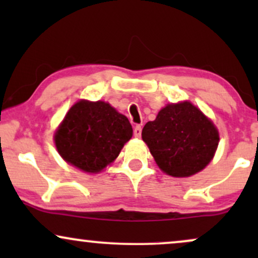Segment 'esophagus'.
Returning a JSON list of instances; mask_svg holds the SVG:
<instances>
[{"label":"esophagus","mask_w":258,"mask_h":258,"mask_svg":"<svg viewBox=\"0 0 258 258\" xmlns=\"http://www.w3.org/2000/svg\"><path fill=\"white\" fill-rule=\"evenodd\" d=\"M133 135H135V137L139 138L142 135V126L141 125H136L135 128H133Z\"/></svg>","instance_id":"obj_1"}]
</instances>
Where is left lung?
I'll return each instance as SVG.
<instances>
[{
    "instance_id": "obj_1",
    "label": "left lung",
    "mask_w": 258,
    "mask_h": 258,
    "mask_svg": "<svg viewBox=\"0 0 258 258\" xmlns=\"http://www.w3.org/2000/svg\"><path fill=\"white\" fill-rule=\"evenodd\" d=\"M142 138L158 166L173 177H189L203 170L220 141L212 121L189 102L161 109L143 127Z\"/></svg>"
}]
</instances>
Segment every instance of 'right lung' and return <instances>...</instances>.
I'll use <instances>...</instances> for the list:
<instances>
[{"mask_svg":"<svg viewBox=\"0 0 258 258\" xmlns=\"http://www.w3.org/2000/svg\"><path fill=\"white\" fill-rule=\"evenodd\" d=\"M132 132L128 119L110 104L80 100L65 115L54 141L65 161L85 172H99L117 158Z\"/></svg>","mask_w":258,"mask_h":258,"instance_id":"obj_1","label":"right lung"}]
</instances>
